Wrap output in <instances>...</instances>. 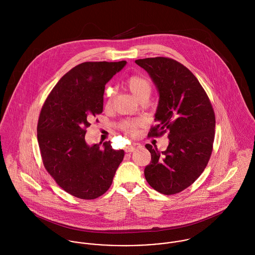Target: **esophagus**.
<instances>
[{
  "label": "esophagus",
  "instance_id": "esophagus-1",
  "mask_svg": "<svg viewBox=\"0 0 255 255\" xmlns=\"http://www.w3.org/2000/svg\"><path fill=\"white\" fill-rule=\"evenodd\" d=\"M139 147H141L140 144H133V145L128 146L127 148H126V152H128V153H131V152H133L136 148H139Z\"/></svg>",
  "mask_w": 255,
  "mask_h": 255
}]
</instances>
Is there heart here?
<instances>
[{"label": "heart", "instance_id": "b5f03b06", "mask_svg": "<svg viewBox=\"0 0 255 255\" xmlns=\"http://www.w3.org/2000/svg\"><path fill=\"white\" fill-rule=\"evenodd\" d=\"M126 85L129 92L133 95L134 98H136L138 101H141L142 99H148L151 93V84L146 79L145 77L141 75H131L127 79ZM106 106L109 107L112 103L113 99V91L108 89L106 92ZM142 125L141 120H133V121H127L123 124V128L131 134H134L137 130V128Z\"/></svg>", "mask_w": 255, "mask_h": 255}]
</instances>
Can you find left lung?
Masks as SVG:
<instances>
[{"instance_id":"left-lung-1","label":"left lung","mask_w":255,"mask_h":255,"mask_svg":"<svg viewBox=\"0 0 255 255\" xmlns=\"http://www.w3.org/2000/svg\"><path fill=\"white\" fill-rule=\"evenodd\" d=\"M135 63L148 73L159 93L157 125L148 135L169 132L165 151L146 144L151 162L144 176L158 192L175 194L195 182L206 168L213 148L215 114L198 79L181 63L164 57Z\"/></svg>"}]
</instances>
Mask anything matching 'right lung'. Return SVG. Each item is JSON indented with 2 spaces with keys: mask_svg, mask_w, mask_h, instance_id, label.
I'll return each instance as SVG.
<instances>
[{
  "mask_svg": "<svg viewBox=\"0 0 255 255\" xmlns=\"http://www.w3.org/2000/svg\"><path fill=\"white\" fill-rule=\"evenodd\" d=\"M127 65L86 62L66 73L47 97L37 125L43 164L56 182L81 199H94L109 189L124 159L111 141L88 145L86 128L103 112L105 85Z\"/></svg>",
  "mask_w": 255,
  "mask_h": 255,
  "instance_id": "obj_1",
  "label": "right lung"
}]
</instances>
